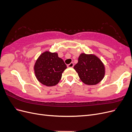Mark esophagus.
Here are the masks:
<instances>
[{"instance_id":"34e87169","label":"esophagus","mask_w":132,"mask_h":132,"mask_svg":"<svg viewBox=\"0 0 132 132\" xmlns=\"http://www.w3.org/2000/svg\"><path fill=\"white\" fill-rule=\"evenodd\" d=\"M67 67L68 68H73L74 67V63L73 62L70 63V64H68Z\"/></svg>"}]
</instances>
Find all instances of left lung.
Here are the masks:
<instances>
[{
	"instance_id": "left-lung-1",
	"label": "left lung",
	"mask_w": 132,
	"mask_h": 132,
	"mask_svg": "<svg viewBox=\"0 0 132 132\" xmlns=\"http://www.w3.org/2000/svg\"><path fill=\"white\" fill-rule=\"evenodd\" d=\"M81 80L86 85H94L105 77V68L101 59L95 55L81 53L74 67Z\"/></svg>"
}]
</instances>
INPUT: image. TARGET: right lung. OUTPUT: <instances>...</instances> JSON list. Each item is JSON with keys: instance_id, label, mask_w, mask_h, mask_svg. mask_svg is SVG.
Returning a JSON list of instances; mask_svg holds the SVG:
<instances>
[{"instance_id": "obj_1", "label": "right lung", "mask_w": 132, "mask_h": 132, "mask_svg": "<svg viewBox=\"0 0 132 132\" xmlns=\"http://www.w3.org/2000/svg\"><path fill=\"white\" fill-rule=\"evenodd\" d=\"M67 69L63 60L56 52H44L34 65L35 76L39 82L47 86L56 85L61 80L62 73Z\"/></svg>"}]
</instances>
